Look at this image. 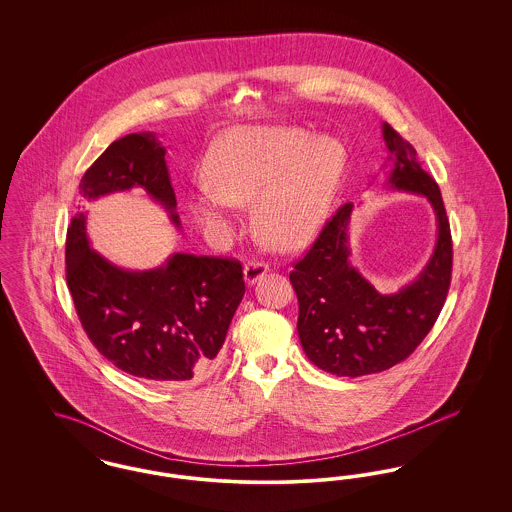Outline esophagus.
<instances>
[{
    "label": "esophagus",
    "mask_w": 512,
    "mask_h": 512,
    "mask_svg": "<svg viewBox=\"0 0 512 512\" xmlns=\"http://www.w3.org/2000/svg\"><path fill=\"white\" fill-rule=\"evenodd\" d=\"M267 272V263H263V261H249L244 268L245 284H247V286H253V284L259 282Z\"/></svg>",
    "instance_id": "esophagus-1"
}]
</instances>
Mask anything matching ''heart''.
<instances>
[{"mask_svg": "<svg viewBox=\"0 0 512 512\" xmlns=\"http://www.w3.org/2000/svg\"><path fill=\"white\" fill-rule=\"evenodd\" d=\"M336 138L295 126H240L205 159V182L186 194V211L205 230H230L234 211L255 199V224L267 244L292 251L322 228L345 172Z\"/></svg>", "mask_w": 512, "mask_h": 512, "instance_id": "obj_1", "label": "heart"}]
</instances>
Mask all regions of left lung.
I'll use <instances>...</instances> for the list:
<instances>
[{
	"label": "left lung",
	"instance_id": "left-lung-1",
	"mask_svg": "<svg viewBox=\"0 0 512 512\" xmlns=\"http://www.w3.org/2000/svg\"><path fill=\"white\" fill-rule=\"evenodd\" d=\"M390 149L388 186L424 195L438 220V240L426 267L399 292L380 293L351 265L345 203L328 220L290 272L299 301L297 334L305 355L336 376H365L405 361L438 320L451 284L453 244L436 180L416 161L414 147L390 124L382 126Z\"/></svg>",
	"mask_w": 512,
	"mask_h": 512
}]
</instances>
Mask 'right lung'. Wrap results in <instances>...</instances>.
<instances>
[{"mask_svg":"<svg viewBox=\"0 0 512 512\" xmlns=\"http://www.w3.org/2000/svg\"><path fill=\"white\" fill-rule=\"evenodd\" d=\"M165 147L151 132L113 142L84 172L78 195L98 197L142 188L180 228ZM67 284L88 338L122 372L153 384L205 378L245 293L240 261L174 253L161 267L126 270L90 245L86 213L67 232Z\"/></svg>","mask_w":512,"mask_h":512,"instance_id":"right-lung-1","label":"right lung"}]
</instances>
